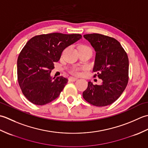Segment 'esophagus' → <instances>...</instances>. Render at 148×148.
Listing matches in <instances>:
<instances>
[{"mask_svg":"<svg viewBox=\"0 0 148 148\" xmlns=\"http://www.w3.org/2000/svg\"><path fill=\"white\" fill-rule=\"evenodd\" d=\"M77 79H78L77 77H70L69 78V80L71 81H76Z\"/></svg>","mask_w":148,"mask_h":148,"instance_id":"1","label":"esophagus"}]
</instances>
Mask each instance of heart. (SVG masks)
I'll use <instances>...</instances> for the list:
<instances>
[{
    "mask_svg": "<svg viewBox=\"0 0 148 148\" xmlns=\"http://www.w3.org/2000/svg\"><path fill=\"white\" fill-rule=\"evenodd\" d=\"M80 48H88V49H90V48H89L88 46H81ZM80 70L81 69L79 67H76V66H75V67H73L71 69V72L72 74H76V75H77L79 74V72H80Z\"/></svg>",
    "mask_w": 148,
    "mask_h": 148,
    "instance_id": "obj_1",
    "label": "heart"
}]
</instances>
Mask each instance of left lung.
Listing matches in <instances>:
<instances>
[{"label": "left lung", "mask_w": 148, "mask_h": 148, "mask_svg": "<svg viewBox=\"0 0 148 148\" xmlns=\"http://www.w3.org/2000/svg\"><path fill=\"white\" fill-rule=\"evenodd\" d=\"M83 37L88 40L96 52L93 71L102 80L101 84L89 81L83 97L86 102L103 107L115 102L128 81L129 62L127 53L121 44L112 37L99 34H90Z\"/></svg>", "instance_id": "8db88e82"}]
</instances>
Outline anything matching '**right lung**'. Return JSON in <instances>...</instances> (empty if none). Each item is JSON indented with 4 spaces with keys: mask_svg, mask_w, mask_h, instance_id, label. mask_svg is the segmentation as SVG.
<instances>
[{
    "mask_svg": "<svg viewBox=\"0 0 148 148\" xmlns=\"http://www.w3.org/2000/svg\"><path fill=\"white\" fill-rule=\"evenodd\" d=\"M81 37L77 34L51 33L34 36L27 42L18 56L17 74L21 92L30 102L45 105L60 95L68 79H55L50 73L64 49Z\"/></svg>",
    "mask_w": 148,
    "mask_h": 148,
    "instance_id": "obj_1",
    "label": "right lung"
}]
</instances>
